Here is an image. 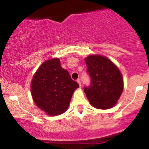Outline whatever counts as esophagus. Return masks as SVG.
I'll list each match as a JSON object with an SVG mask.
<instances>
[{"label": "esophagus", "instance_id": "obj_1", "mask_svg": "<svg viewBox=\"0 0 149 149\" xmlns=\"http://www.w3.org/2000/svg\"><path fill=\"white\" fill-rule=\"evenodd\" d=\"M76 81L78 82V84H79V86H81V79H77V81Z\"/></svg>", "mask_w": 149, "mask_h": 149}]
</instances>
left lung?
Listing matches in <instances>:
<instances>
[{
	"label": "left lung",
	"mask_w": 149,
	"mask_h": 149,
	"mask_svg": "<svg viewBox=\"0 0 149 149\" xmlns=\"http://www.w3.org/2000/svg\"><path fill=\"white\" fill-rule=\"evenodd\" d=\"M85 61L91 78L90 85L84 88L88 101L97 109L112 107L123 90L120 71L112 61L101 55H91Z\"/></svg>",
	"instance_id": "left-lung-1"
}]
</instances>
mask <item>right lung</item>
<instances>
[{"label":"right lung","mask_w":149,"mask_h":149,"mask_svg":"<svg viewBox=\"0 0 149 149\" xmlns=\"http://www.w3.org/2000/svg\"><path fill=\"white\" fill-rule=\"evenodd\" d=\"M79 84L72 80L58 58L47 61L37 69L31 81L33 100L49 115H59L68 109L73 93Z\"/></svg>","instance_id":"1"}]
</instances>
